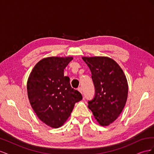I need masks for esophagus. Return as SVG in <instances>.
<instances>
[{
    "instance_id": "1",
    "label": "esophagus",
    "mask_w": 154,
    "mask_h": 154,
    "mask_svg": "<svg viewBox=\"0 0 154 154\" xmlns=\"http://www.w3.org/2000/svg\"><path fill=\"white\" fill-rule=\"evenodd\" d=\"M78 91L79 92H80V93H82V94L83 93V92H82V88L81 87H79V88H78Z\"/></svg>"
}]
</instances>
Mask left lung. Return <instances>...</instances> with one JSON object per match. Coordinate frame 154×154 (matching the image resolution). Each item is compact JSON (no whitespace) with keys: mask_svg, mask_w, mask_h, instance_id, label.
Wrapping results in <instances>:
<instances>
[{"mask_svg":"<svg viewBox=\"0 0 154 154\" xmlns=\"http://www.w3.org/2000/svg\"><path fill=\"white\" fill-rule=\"evenodd\" d=\"M89 67L95 96L88 107L101 126L113 123L123 111L128 96V83L123 70L105 57H82Z\"/></svg>","mask_w":154,"mask_h":154,"instance_id":"8db88e82","label":"left lung"}]
</instances>
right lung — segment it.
Wrapping results in <instances>:
<instances>
[{
	"label": "right lung",
	"instance_id": "add662e5",
	"mask_svg": "<svg viewBox=\"0 0 154 154\" xmlns=\"http://www.w3.org/2000/svg\"><path fill=\"white\" fill-rule=\"evenodd\" d=\"M72 57H48L37 63L27 83V95L32 109L42 122L59 128L71 115L74 104L82 100L74 89L64 69Z\"/></svg>",
	"mask_w": 154,
	"mask_h": 154
}]
</instances>
